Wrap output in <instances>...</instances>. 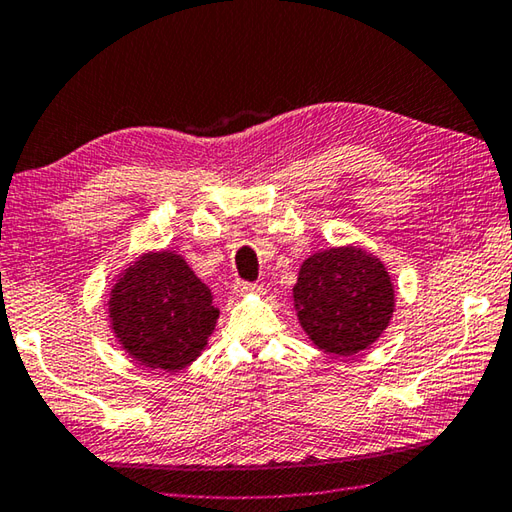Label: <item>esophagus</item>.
Instances as JSON below:
<instances>
[{"mask_svg":"<svg viewBox=\"0 0 512 512\" xmlns=\"http://www.w3.org/2000/svg\"><path fill=\"white\" fill-rule=\"evenodd\" d=\"M232 291H235L237 295L255 293V291H259V286H257V284H253V282H241V280H237L235 284H232Z\"/></svg>","mask_w":512,"mask_h":512,"instance_id":"obj_1","label":"esophagus"}]
</instances>
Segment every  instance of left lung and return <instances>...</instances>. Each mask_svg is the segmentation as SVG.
Listing matches in <instances>:
<instances>
[{
    "label": "left lung",
    "instance_id": "left-lung-1",
    "mask_svg": "<svg viewBox=\"0 0 512 512\" xmlns=\"http://www.w3.org/2000/svg\"><path fill=\"white\" fill-rule=\"evenodd\" d=\"M293 300L302 329L318 349L351 356L385 331L394 288L380 259L347 246L306 259Z\"/></svg>",
    "mask_w": 512,
    "mask_h": 512
}]
</instances>
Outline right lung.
<instances>
[{"instance_id":"right-lung-1","label":"right lung","mask_w":512,"mask_h":512,"mask_svg":"<svg viewBox=\"0 0 512 512\" xmlns=\"http://www.w3.org/2000/svg\"><path fill=\"white\" fill-rule=\"evenodd\" d=\"M111 327L141 365L176 371L199 356L219 309L210 288L174 253L143 255L109 297Z\"/></svg>"}]
</instances>
